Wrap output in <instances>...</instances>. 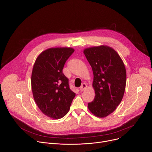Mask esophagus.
<instances>
[{
    "instance_id": "esophagus-1",
    "label": "esophagus",
    "mask_w": 152,
    "mask_h": 152,
    "mask_svg": "<svg viewBox=\"0 0 152 152\" xmlns=\"http://www.w3.org/2000/svg\"><path fill=\"white\" fill-rule=\"evenodd\" d=\"M87 84H85V83H83V84L81 85V86L79 88H80V91H83V90H85L87 88Z\"/></svg>"
}]
</instances>
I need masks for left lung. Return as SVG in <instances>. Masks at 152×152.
I'll return each instance as SVG.
<instances>
[{"label":"left lung","instance_id":"obj_1","mask_svg":"<svg viewBox=\"0 0 152 152\" xmlns=\"http://www.w3.org/2000/svg\"><path fill=\"white\" fill-rule=\"evenodd\" d=\"M85 56L93 73L94 100L88 104L96 116L104 118L121 103L126 86V70L118 53L107 45L86 48Z\"/></svg>","mask_w":152,"mask_h":152}]
</instances>
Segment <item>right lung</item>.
Segmentation results:
<instances>
[{
  "instance_id": "right-lung-1",
  "label": "right lung",
  "mask_w": 152,
  "mask_h": 152,
  "mask_svg": "<svg viewBox=\"0 0 152 152\" xmlns=\"http://www.w3.org/2000/svg\"><path fill=\"white\" fill-rule=\"evenodd\" d=\"M74 51L70 47L48 48L39 55L33 65L31 82L34 101L41 112L53 119L64 117L75 97L62 72Z\"/></svg>"
}]
</instances>
